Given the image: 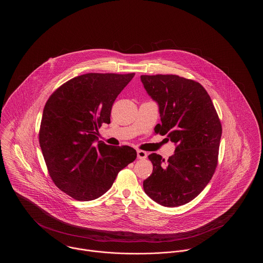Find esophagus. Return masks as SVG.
Masks as SVG:
<instances>
[{"instance_id": "1", "label": "esophagus", "mask_w": 263, "mask_h": 263, "mask_svg": "<svg viewBox=\"0 0 263 263\" xmlns=\"http://www.w3.org/2000/svg\"><path fill=\"white\" fill-rule=\"evenodd\" d=\"M147 156H148L147 152L142 150L137 151L138 159H140V160H144V159H146V158H147Z\"/></svg>"}]
</instances>
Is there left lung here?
I'll return each instance as SVG.
<instances>
[{
  "label": "left lung",
  "mask_w": 263,
  "mask_h": 263,
  "mask_svg": "<svg viewBox=\"0 0 263 263\" xmlns=\"http://www.w3.org/2000/svg\"><path fill=\"white\" fill-rule=\"evenodd\" d=\"M148 95L159 105L157 134L174 142L175 154L164 161L149 155L152 175L143 182L146 194L165 207L193 200L211 180L218 163L222 125L206 89L176 75L141 76Z\"/></svg>",
  "instance_id": "obj_1"
}]
</instances>
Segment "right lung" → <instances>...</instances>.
I'll return each mask as SVG.
<instances>
[{"mask_svg": "<svg viewBox=\"0 0 263 263\" xmlns=\"http://www.w3.org/2000/svg\"><path fill=\"white\" fill-rule=\"evenodd\" d=\"M134 76H78L57 88L44 106L39 130L44 161L55 185L76 200L100 197L136 160L133 148L97 138L102 123H110L113 102Z\"/></svg>", "mask_w": 263, "mask_h": 263, "instance_id": "obj_1", "label": "right lung"}]
</instances>
